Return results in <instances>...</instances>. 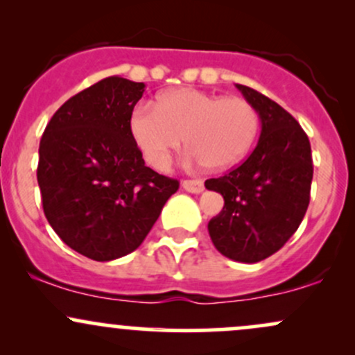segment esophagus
I'll use <instances>...</instances> for the list:
<instances>
[{"mask_svg":"<svg viewBox=\"0 0 355 355\" xmlns=\"http://www.w3.org/2000/svg\"><path fill=\"white\" fill-rule=\"evenodd\" d=\"M182 187L190 193H200L204 192V180H184L182 182Z\"/></svg>","mask_w":355,"mask_h":355,"instance_id":"34e87169","label":"esophagus"}]
</instances>
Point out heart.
I'll list each match as a JSON object with an SVG mask.
<instances>
[{"instance_id": "obj_1", "label": "heart", "mask_w": 355, "mask_h": 355, "mask_svg": "<svg viewBox=\"0 0 355 355\" xmlns=\"http://www.w3.org/2000/svg\"><path fill=\"white\" fill-rule=\"evenodd\" d=\"M259 131L254 106L241 97L175 89L157 106L139 104L130 118V133L148 165L162 170L185 136L190 159L209 170H227L248 155Z\"/></svg>"}]
</instances>
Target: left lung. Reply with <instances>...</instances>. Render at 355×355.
I'll return each instance as SVG.
<instances>
[{"instance_id":"1","label":"left lung","mask_w":355,"mask_h":355,"mask_svg":"<svg viewBox=\"0 0 355 355\" xmlns=\"http://www.w3.org/2000/svg\"><path fill=\"white\" fill-rule=\"evenodd\" d=\"M236 87L258 111L261 135L243 165L205 180V189L224 197L207 229L225 258L258 263L285 246L302 224L313 163L309 136L290 112L248 85Z\"/></svg>"}]
</instances>
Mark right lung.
<instances>
[{
	"mask_svg": "<svg viewBox=\"0 0 355 355\" xmlns=\"http://www.w3.org/2000/svg\"><path fill=\"white\" fill-rule=\"evenodd\" d=\"M146 85L107 77L46 124L37 180L49 224L73 251L112 261L145 241L178 182L145 165L130 118Z\"/></svg>",
	"mask_w": 355,
	"mask_h": 355,
	"instance_id": "add662e5",
	"label": "right lung"
}]
</instances>
